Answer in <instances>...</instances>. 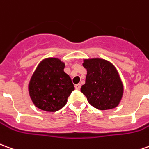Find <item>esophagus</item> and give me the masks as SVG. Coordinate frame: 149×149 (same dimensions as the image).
Returning <instances> with one entry per match:
<instances>
[{
	"mask_svg": "<svg viewBox=\"0 0 149 149\" xmlns=\"http://www.w3.org/2000/svg\"><path fill=\"white\" fill-rule=\"evenodd\" d=\"M81 84H76V85H75V88H76L77 90H79V89L81 88Z\"/></svg>",
	"mask_w": 149,
	"mask_h": 149,
	"instance_id": "obj_1",
	"label": "esophagus"
}]
</instances>
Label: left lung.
<instances>
[{"label":"left lung","mask_w":149,"mask_h":149,"mask_svg":"<svg viewBox=\"0 0 149 149\" xmlns=\"http://www.w3.org/2000/svg\"><path fill=\"white\" fill-rule=\"evenodd\" d=\"M83 66L87 69V76L81 91L88 103L100 110L117 106L124 88L114 65L103 59L95 58L84 60Z\"/></svg>","instance_id":"8db88e82"}]
</instances>
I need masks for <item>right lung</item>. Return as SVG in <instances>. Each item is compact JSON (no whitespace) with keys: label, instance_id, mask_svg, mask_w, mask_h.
Listing matches in <instances>:
<instances>
[{"label":"right lung","instance_id":"obj_1","mask_svg":"<svg viewBox=\"0 0 149 149\" xmlns=\"http://www.w3.org/2000/svg\"><path fill=\"white\" fill-rule=\"evenodd\" d=\"M64 68L65 63L57 58L45 59L37 66L29 84V92L38 109L56 112L66 104L74 86Z\"/></svg>","mask_w":149,"mask_h":149}]
</instances>
